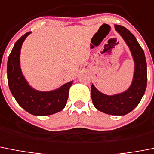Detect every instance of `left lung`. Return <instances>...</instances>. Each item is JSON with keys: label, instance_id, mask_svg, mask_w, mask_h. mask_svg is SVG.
Masks as SVG:
<instances>
[{"label": "left lung", "instance_id": "obj_1", "mask_svg": "<svg viewBox=\"0 0 154 154\" xmlns=\"http://www.w3.org/2000/svg\"><path fill=\"white\" fill-rule=\"evenodd\" d=\"M115 27L125 39L133 56L135 68L131 85L125 92L107 95L91 85V97L93 105L98 111L108 115H125L137 106L144 94L147 82L146 62L144 52L135 36L125 26L115 25Z\"/></svg>", "mask_w": 154, "mask_h": 154}]
</instances>
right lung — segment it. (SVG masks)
<instances>
[{"instance_id":"add662e5","label":"right lung","mask_w":154,"mask_h":154,"mask_svg":"<svg viewBox=\"0 0 154 154\" xmlns=\"http://www.w3.org/2000/svg\"><path fill=\"white\" fill-rule=\"evenodd\" d=\"M30 32L25 33L15 43L8 57V82L9 88L17 102L28 113L37 116L50 115L65 108L72 81L58 89L39 91L29 86L23 77L20 66V54L23 43Z\"/></svg>"}]
</instances>
